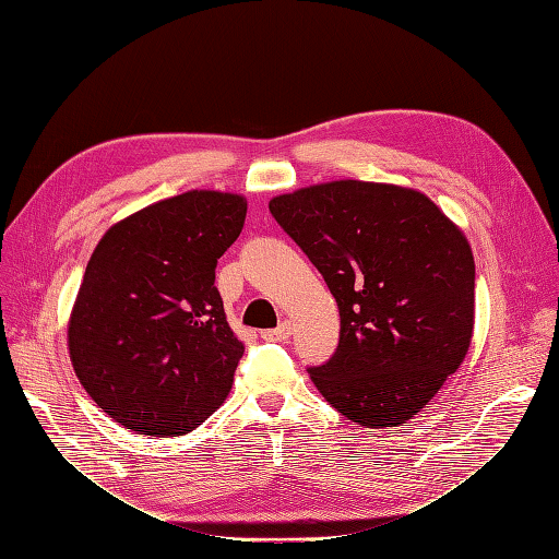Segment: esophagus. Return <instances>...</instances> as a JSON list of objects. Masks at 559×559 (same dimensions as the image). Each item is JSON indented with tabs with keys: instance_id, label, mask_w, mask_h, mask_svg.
I'll list each match as a JSON object with an SVG mask.
<instances>
[{
	"instance_id": "34e87169",
	"label": "esophagus",
	"mask_w": 559,
	"mask_h": 559,
	"mask_svg": "<svg viewBox=\"0 0 559 559\" xmlns=\"http://www.w3.org/2000/svg\"><path fill=\"white\" fill-rule=\"evenodd\" d=\"M289 335H292V321H282L277 329H267L261 333L263 341H275V343L289 341Z\"/></svg>"
}]
</instances>
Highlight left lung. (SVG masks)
I'll list each match as a JSON object with an SVG mask.
<instances>
[{"instance_id": "obj_1", "label": "left lung", "mask_w": 559, "mask_h": 559, "mask_svg": "<svg viewBox=\"0 0 559 559\" xmlns=\"http://www.w3.org/2000/svg\"><path fill=\"white\" fill-rule=\"evenodd\" d=\"M341 310L333 357L310 378L368 429L415 417L464 361L476 265L450 218L419 191L331 181L270 200Z\"/></svg>"}]
</instances>
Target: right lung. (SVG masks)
Returning <instances> with one entry per match:
<instances>
[{"instance_id":"obj_1","label":"right lung","mask_w":559,"mask_h":559,"mask_svg":"<svg viewBox=\"0 0 559 559\" xmlns=\"http://www.w3.org/2000/svg\"><path fill=\"white\" fill-rule=\"evenodd\" d=\"M245 216L242 195L189 191L123 218L95 247L67 341L79 382L118 425L181 436L226 401L245 345L214 270Z\"/></svg>"}]
</instances>
